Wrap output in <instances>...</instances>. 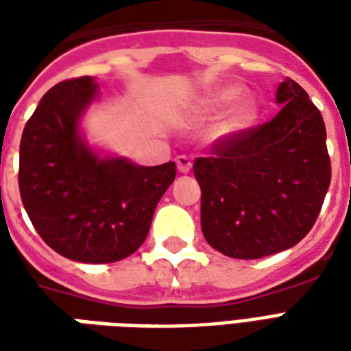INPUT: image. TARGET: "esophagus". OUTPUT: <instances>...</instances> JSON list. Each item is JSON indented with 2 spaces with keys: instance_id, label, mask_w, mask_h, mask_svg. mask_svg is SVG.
Listing matches in <instances>:
<instances>
[{
  "instance_id": "esophagus-1",
  "label": "esophagus",
  "mask_w": 351,
  "mask_h": 351,
  "mask_svg": "<svg viewBox=\"0 0 351 351\" xmlns=\"http://www.w3.org/2000/svg\"><path fill=\"white\" fill-rule=\"evenodd\" d=\"M176 167H178V171L180 173H190L191 171V160H190V156H178L176 158Z\"/></svg>"
}]
</instances>
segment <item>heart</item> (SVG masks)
<instances>
[{
	"label": "heart",
	"mask_w": 351,
	"mask_h": 351,
	"mask_svg": "<svg viewBox=\"0 0 351 351\" xmlns=\"http://www.w3.org/2000/svg\"><path fill=\"white\" fill-rule=\"evenodd\" d=\"M241 95V88L237 86H228L220 88L213 92L205 99V110L206 112H218L220 108H223L226 105H229L231 101H235L237 97ZM258 118V108L254 105V101H243L239 103L233 112L221 122L220 131L223 135H229V133H237V131L244 130L254 123V120Z\"/></svg>",
	"instance_id": "b5f03b06"
}]
</instances>
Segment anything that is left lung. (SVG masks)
I'll return each mask as SVG.
<instances>
[{
  "instance_id": "1",
  "label": "left lung",
  "mask_w": 351,
  "mask_h": 351,
  "mask_svg": "<svg viewBox=\"0 0 351 351\" xmlns=\"http://www.w3.org/2000/svg\"><path fill=\"white\" fill-rule=\"evenodd\" d=\"M272 120L214 141L193 161L206 243L235 259L287 250L316 223L331 184L322 112L295 80L276 90Z\"/></svg>"
}]
</instances>
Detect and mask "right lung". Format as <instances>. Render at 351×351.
<instances>
[{
	"mask_svg": "<svg viewBox=\"0 0 351 351\" xmlns=\"http://www.w3.org/2000/svg\"><path fill=\"white\" fill-rule=\"evenodd\" d=\"M95 90L92 77H79L43 95L20 141L19 188L29 220L52 250L73 261L112 263L145 243L176 165L99 160L77 128Z\"/></svg>",
	"mask_w": 351,
	"mask_h": 351,
	"instance_id": "add662e5",
	"label": "right lung"
}]
</instances>
